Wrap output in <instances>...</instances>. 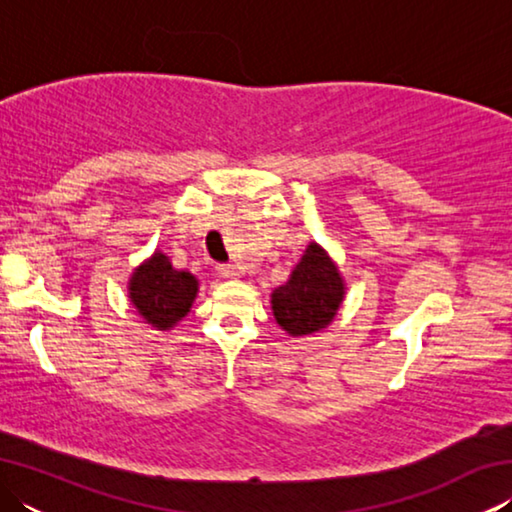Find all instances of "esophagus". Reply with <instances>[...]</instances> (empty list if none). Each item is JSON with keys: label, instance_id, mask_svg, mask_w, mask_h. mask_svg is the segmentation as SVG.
I'll use <instances>...</instances> for the list:
<instances>
[{"label": "esophagus", "instance_id": "obj_1", "mask_svg": "<svg viewBox=\"0 0 512 512\" xmlns=\"http://www.w3.org/2000/svg\"><path fill=\"white\" fill-rule=\"evenodd\" d=\"M216 271H219L221 277H237L239 275V268L235 264H219L216 266Z\"/></svg>", "mask_w": 512, "mask_h": 512}]
</instances>
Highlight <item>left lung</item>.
<instances>
[{
    "label": "left lung",
    "mask_w": 512,
    "mask_h": 512,
    "mask_svg": "<svg viewBox=\"0 0 512 512\" xmlns=\"http://www.w3.org/2000/svg\"><path fill=\"white\" fill-rule=\"evenodd\" d=\"M343 280L332 259L318 244H309L287 284L271 296L277 325L291 336H302L332 323L343 302Z\"/></svg>",
    "instance_id": "8db88e82"
}]
</instances>
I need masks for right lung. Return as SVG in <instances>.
Masks as SVG:
<instances>
[{"label":"right lung","instance_id":"right-lung-1","mask_svg":"<svg viewBox=\"0 0 512 512\" xmlns=\"http://www.w3.org/2000/svg\"><path fill=\"white\" fill-rule=\"evenodd\" d=\"M131 302L146 323L169 329L187 316L196 298L198 282L192 273L176 271L167 255L155 253L131 277Z\"/></svg>","mask_w":512,"mask_h":512}]
</instances>
